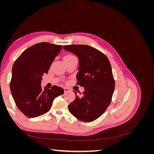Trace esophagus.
I'll return each mask as SVG.
<instances>
[{
  "instance_id": "34e87169",
  "label": "esophagus",
  "mask_w": 154,
  "mask_h": 154,
  "mask_svg": "<svg viewBox=\"0 0 154 154\" xmlns=\"http://www.w3.org/2000/svg\"><path fill=\"white\" fill-rule=\"evenodd\" d=\"M63 89H64V92H67L70 91V88H68V87H64Z\"/></svg>"
}]
</instances>
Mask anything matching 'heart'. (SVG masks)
<instances>
[{
	"mask_svg": "<svg viewBox=\"0 0 154 154\" xmlns=\"http://www.w3.org/2000/svg\"><path fill=\"white\" fill-rule=\"evenodd\" d=\"M72 57V55H67L65 57Z\"/></svg>",
	"mask_w": 154,
	"mask_h": 154,
	"instance_id": "1",
	"label": "heart"
}]
</instances>
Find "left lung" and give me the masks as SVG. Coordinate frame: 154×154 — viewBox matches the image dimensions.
I'll return each instance as SVG.
<instances>
[{
  "label": "left lung",
  "instance_id": "obj_1",
  "mask_svg": "<svg viewBox=\"0 0 154 154\" xmlns=\"http://www.w3.org/2000/svg\"><path fill=\"white\" fill-rule=\"evenodd\" d=\"M63 48L78 58L77 85L85 89L82 96L74 91L76 98L69 104V110L78 119L92 122L105 112L111 102L115 82L110 63L103 53L89 45H68Z\"/></svg>",
  "mask_w": 154,
  "mask_h": 154
}]
</instances>
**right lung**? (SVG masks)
<instances>
[{
  "instance_id": "1",
  "label": "right lung",
  "mask_w": 154,
  "mask_h": 154,
  "mask_svg": "<svg viewBox=\"0 0 154 154\" xmlns=\"http://www.w3.org/2000/svg\"><path fill=\"white\" fill-rule=\"evenodd\" d=\"M62 46L48 42L35 44L23 52L14 63L10 90L18 109L29 118L42 116L50 110L55 97L63 94L62 87H41Z\"/></svg>"
}]
</instances>
